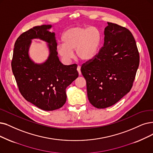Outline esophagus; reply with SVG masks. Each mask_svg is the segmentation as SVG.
<instances>
[{"label": "esophagus", "instance_id": "esophagus-1", "mask_svg": "<svg viewBox=\"0 0 153 153\" xmlns=\"http://www.w3.org/2000/svg\"><path fill=\"white\" fill-rule=\"evenodd\" d=\"M80 68H81L80 66H77V71H78V74L80 75L82 74V73H81V70H80Z\"/></svg>", "mask_w": 153, "mask_h": 153}]
</instances>
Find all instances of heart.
<instances>
[{"instance_id": "1", "label": "heart", "mask_w": 153, "mask_h": 153, "mask_svg": "<svg viewBox=\"0 0 153 153\" xmlns=\"http://www.w3.org/2000/svg\"><path fill=\"white\" fill-rule=\"evenodd\" d=\"M63 44L58 46L59 56L68 62L76 56L83 61L94 59L99 53L102 42V35L95 27L76 26L67 29L62 36Z\"/></svg>"}]
</instances>
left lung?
<instances>
[{"label": "left lung", "mask_w": 153, "mask_h": 153, "mask_svg": "<svg viewBox=\"0 0 153 153\" xmlns=\"http://www.w3.org/2000/svg\"><path fill=\"white\" fill-rule=\"evenodd\" d=\"M99 54L81 67L88 99L97 108L111 107L129 92L139 64L136 41L129 30L107 22Z\"/></svg>", "instance_id": "obj_1"}]
</instances>
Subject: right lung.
<instances>
[{"instance_id": "add662e5", "label": "right lung", "mask_w": 153, "mask_h": 153, "mask_svg": "<svg viewBox=\"0 0 153 153\" xmlns=\"http://www.w3.org/2000/svg\"><path fill=\"white\" fill-rule=\"evenodd\" d=\"M52 25L35 26L24 32L15 42L11 66L23 97L27 102L46 111L62 107L66 101V88L78 76L77 65H64L57 52L55 33ZM39 39L47 42L49 50L43 63H35L28 51L32 40Z\"/></svg>"}]
</instances>
